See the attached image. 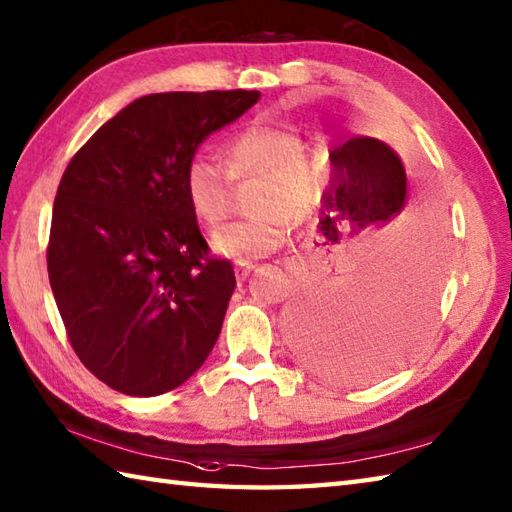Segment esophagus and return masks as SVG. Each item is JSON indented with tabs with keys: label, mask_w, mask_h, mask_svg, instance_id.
<instances>
[{
	"label": "esophagus",
	"mask_w": 512,
	"mask_h": 512,
	"mask_svg": "<svg viewBox=\"0 0 512 512\" xmlns=\"http://www.w3.org/2000/svg\"><path fill=\"white\" fill-rule=\"evenodd\" d=\"M255 266L250 264V262H237L235 264V275H237V279L239 281H244L248 275H250V270H253Z\"/></svg>",
	"instance_id": "1"
}]
</instances>
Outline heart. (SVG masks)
Returning a JSON list of instances; mask_svg holds the SVG:
<instances>
[{"mask_svg": "<svg viewBox=\"0 0 512 512\" xmlns=\"http://www.w3.org/2000/svg\"><path fill=\"white\" fill-rule=\"evenodd\" d=\"M226 169L209 156L195 154L184 165L182 189L191 213L202 224H217L228 211V176L257 178L244 220L217 228L211 244L233 262L273 255L290 233V217L306 220L321 202V176L303 140L288 129L255 125L226 145Z\"/></svg>", "mask_w": 512, "mask_h": 512, "instance_id": "b5f03b06", "label": "heart"}]
</instances>
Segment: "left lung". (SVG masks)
Wrapping results in <instances>:
<instances>
[{"mask_svg":"<svg viewBox=\"0 0 512 512\" xmlns=\"http://www.w3.org/2000/svg\"><path fill=\"white\" fill-rule=\"evenodd\" d=\"M407 171L387 143L352 136L330 154L314 246L321 259L363 250L405 209ZM433 281L420 264H369L321 292L301 297L288 314L290 341L317 372L369 383L416 352L433 312Z\"/></svg>","mask_w":512,"mask_h":512,"instance_id":"left-lung-1","label":"left lung"}]
</instances>
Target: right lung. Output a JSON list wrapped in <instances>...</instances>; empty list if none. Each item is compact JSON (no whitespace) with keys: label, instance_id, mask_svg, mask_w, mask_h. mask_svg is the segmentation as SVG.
<instances>
[{"label":"right lung","instance_id":"1","mask_svg":"<svg viewBox=\"0 0 512 512\" xmlns=\"http://www.w3.org/2000/svg\"><path fill=\"white\" fill-rule=\"evenodd\" d=\"M257 90L140 96L65 169L52 209L50 288L76 356L127 396H160L191 378L220 336L235 290L231 262L209 257L182 173Z\"/></svg>","mask_w":512,"mask_h":512}]
</instances>
